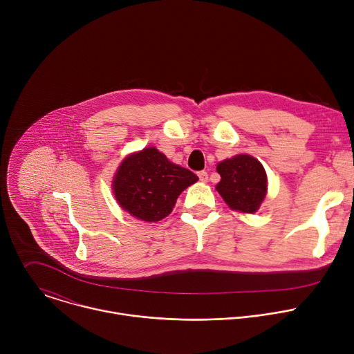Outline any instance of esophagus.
Returning <instances> with one entry per match:
<instances>
[{"label": "esophagus", "instance_id": "34e87169", "mask_svg": "<svg viewBox=\"0 0 354 354\" xmlns=\"http://www.w3.org/2000/svg\"><path fill=\"white\" fill-rule=\"evenodd\" d=\"M197 176H198V179H200L201 182H207V180H209V174H207L206 171H200V172L197 174Z\"/></svg>", "mask_w": 354, "mask_h": 354}]
</instances>
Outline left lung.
<instances>
[{"label": "left lung", "mask_w": 354, "mask_h": 354, "mask_svg": "<svg viewBox=\"0 0 354 354\" xmlns=\"http://www.w3.org/2000/svg\"><path fill=\"white\" fill-rule=\"evenodd\" d=\"M221 175L216 186L232 210L255 213L265 198L268 178L263 165L250 156H236L217 165Z\"/></svg>", "instance_id": "1"}]
</instances>
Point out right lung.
<instances>
[{"label":"right lung","instance_id":"1","mask_svg":"<svg viewBox=\"0 0 354 354\" xmlns=\"http://www.w3.org/2000/svg\"><path fill=\"white\" fill-rule=\"evenodd\" d=\"M197 179L192 171L172 164L157 148L149 147L122 162L113 192L131 216L156 223L172 212L178 196Z\"/></svg>","mask_w":354,"mask_h":354}]
</instances>
